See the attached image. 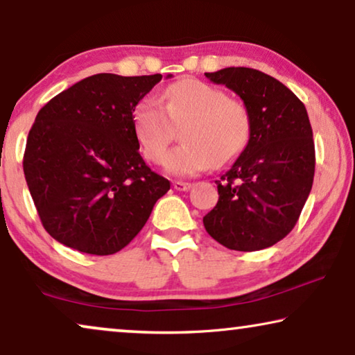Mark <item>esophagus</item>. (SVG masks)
<instances>
[{"instance_id":"1","label":"esophagus","mask_w":355,"mask_h":355,"mask_svg":"<svg viewBox=\"0 0 355 355\" xmlns=\"http://www.w3.org/2000/svg\"><path fill=\"white\" fill-rule=\"evenodd\" d=\"M173 187L176 189V191L184 192V191H189V189L192 187V184L191 182H184V181H174L173 182Z\"/></svg>"}]
</instances>
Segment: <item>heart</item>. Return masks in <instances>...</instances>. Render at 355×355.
Listing matches in <instances>:
<instances>
[{
  "mask_svg": "<svg viewBox=\"0 0 355 355\" xmlns=\"http://www.w3.org/2000/svg\"><path fill=\"white\" fill-rule=\"evenodd\" d=\"M164 106L153 96L134 108V129L144 157L162 163L174 139L173 125H184L181 147L164 159V169L176 176H192L213 164L225 166L244 150L250 135V114L241 101L227 98L225 90L197 79L169 85Z\"/></svg>",
  "mask_w": 355,
  "mask_h": 355,
  "instance_id": "heart-1",
  "label": "heart"
}]
</instances>
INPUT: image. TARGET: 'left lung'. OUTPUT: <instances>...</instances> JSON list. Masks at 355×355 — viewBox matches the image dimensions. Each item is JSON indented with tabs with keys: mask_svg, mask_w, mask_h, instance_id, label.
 Masks as SVG:
<instances>
[{
	"mask_svg": "<svg viewBox=\"0 0 355 355\" xmlns=\"http://www.w3.org/2000/svg\"><path fill=\"white\" fill-rule=\"evenodd\" d=\"M205 76L241 96L250 114V135L215 181L220 198L203 216V226L231 250L266 249L293 231L312 191L315 145L307 110L261 71L226 67Z\"/></svg>",
	"mask_w": 355,
	"mask_h": 355,
	"instance_id": "1",
	"label": "left lung"
}]
</instances>
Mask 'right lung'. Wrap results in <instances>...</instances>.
<instances>
[{"label": "right lung", "instance_id": "right-lung-1", "mask_svg": "<svg viewBox=\"0 0 355 355\" xmlns=\"http://www.w3.org/2000/svg\"><path fill=\"white\" fill-rule=\"evenodd\" d=\"M162 77L95 74L38 111L22 166L53 239L84 254H116L169 191L168 179L140 157L132 119Z\"/></svg>", "mask_w": 355, "mask_h": 355}]
</instances>
